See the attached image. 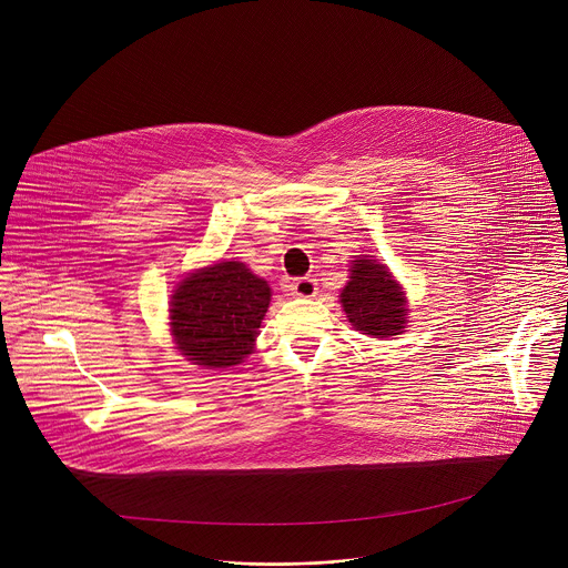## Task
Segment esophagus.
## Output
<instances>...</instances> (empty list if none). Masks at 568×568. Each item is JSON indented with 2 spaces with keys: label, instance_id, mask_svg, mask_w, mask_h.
Listing matches in <instances>:
<instances>
[{
  "label": "esophagus",
  "instance_id": "obj_1",
  "mask_svg": "<svg viewBox=\"0 0 568 568\" xmlns=\"http://www.w3.org/2000/svg\"><path fill=\"white\" fill-rule=\"evenodd\" d=\"M288 291H291V295L304 297V300H311V297H315V295L320 293L315 277H300V280H293L291 286H288Z\"/></svg>",
  "mask_w": 568,
  "mask_h": 568
}]
</instances>
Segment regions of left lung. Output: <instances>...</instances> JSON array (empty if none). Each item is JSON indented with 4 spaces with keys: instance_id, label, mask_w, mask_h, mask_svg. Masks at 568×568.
<instances>
[{
    "instance_id": "obj_1",
    "label": "left lung",
    "mask_w": 568,
    "mask_h": 568,
    "mask_svg": "<svg viewBox=\"0 0 568 568\" xmlns=\"http://www.w3.org/2000/svg\"><path fill=\"white\" fill-rule=\"evenodd\" d=\"M349 282L341 291V306L354 329L374 338H389L403 334L406 317V297L403 286L394 280L389 268L369 255L352 262Z\"/></svg>"
}]
</instances>
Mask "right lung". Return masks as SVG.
Segmentation results:
<instances>
[{"instance_id": "1", "label": "right lung", "mask_w": 568, "mask_h": 568, "mask_svg": "<svg viewBox=\"0 0 568 568\" xmlns=\"http://www.w3.org/2000/svg\"><path fill=\"white\" fill-rule=\"evenodd\" d=\"M271 304L268 284L243 262H216L176 284L170 332L176 349L207 369L241 365L253 352Z\"/></svg>"}]
</instances>
